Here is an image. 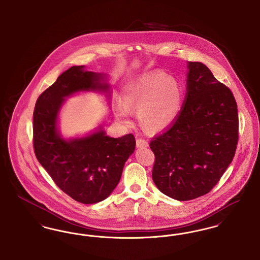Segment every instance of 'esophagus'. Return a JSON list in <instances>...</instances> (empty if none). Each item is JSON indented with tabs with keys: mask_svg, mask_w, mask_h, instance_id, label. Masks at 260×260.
<instances>
[{
	"mask_svg": "<svg viewBox=\"0 0 260 260\" xmlns=\"http://www.w3.org/2000/svg\"><path fill=\"white\" fill-rule=\"evenodd\" d=\"M147 146H148V142L145 139H142V138L136 139V147L137 148H143V147H147Z\"/></svg>",
	"mask_w": 260,
	"mask_h": 260,
	"instance_id": "1",
	"label": "esophagus"
}]
</instances>
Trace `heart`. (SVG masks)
Returning a JSON list of instances; mask_svg holds the SVG:
<instances>
[{
    "instance_id": "1",
    "label": "heart",
    "mask_w": 260,
    "mask_h": 260,
    "mask_svg": "<svg viewBox=\"0 0 260 260\" xmlns=\"http://www.w3.org/2000/svg\"><path fill=\"white\" fill-rule=\"evenodd\" d=\"M182 87L179 81L161 71L143 75L124 87V106L116 108V118L129 122V112H136L141 127L159 133L173 124L180 111Z\"/></svg>"
}]
</instances>
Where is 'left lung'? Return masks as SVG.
<instances>
[{
  "instance_id": "left-lung-1",
  "label": "left lung",
  "mask_w": 260,
  "mask_h": 260,
  "mask_svg": "<svg viewBox=\"0 0 260 260\" xmlns=\"http://www.w3.org/2000/svg\"><path fill=\"white\" fill-rule=\"evenodd\" d=\"M186 95L172 125L155 136L152 178L177 201L201 197L216 185L235 156L239 119L232 91L201 62H188Z\"/></svg>"
}]
</instances>
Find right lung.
<instances>
[{"label": "right lung", "mask_w": 260, "mask_h": 260, "mask_svg": "<svg viewBox=\"0 0 260 260\" xmlns=\"http://www.w3.org/2000/svg\"><path fill=\"white\" fill-rule=\"evenodd\" d=\"M90 90L110 94L106 76L87 71L84 65L73 66L39 96L33 114L38 161L64 193L86 205L111 194L121 179L124 162L136 149L132 134L113 138L101 126L84 137H62L57 121L65 99Z\"/></svg>", "instance_id": "1"}]
</instances>
